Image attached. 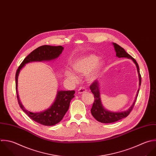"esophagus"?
Wrapping results in <instances>:
<instances>
[{
  "instance_id": "esophagus-1",
  "label": "esophagus",
  "mask_w": 156,
  "mask_h": 156,
  "mask_svg": "<svg viewBox=\"0 0 156 156\" xmlns=\"http://www.w3.org/2000/svg\"><path fill=\"white\" fill-rule=\"evenodd\" d=\"M86 91V89L84 87H80L78 89V93L79 94H83Z\"/></svg>"
}]
</instances>
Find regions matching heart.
<instances>
[{
	"label": "heart",
	"mask_w": 156,
	"mask_h": 156,
	"mask_svg": "<svg viewBox=\"0 0 156 156\" xmlns=\"http://www.w3.org/2000/svg\"><path fill=\"white\" fill-rule=\"evenodd\" d=\"M99 58L95 55H90L78 59L74 62L72 66L73 70L80 74L86 75L89 73L94 67V70L89 75V80H94L98 75L101 66V63H98ZM66 78L73 83H76L78 79L76 75L70 70H66L65 72Z\"/></svg>",
	"instance_id": "heart-1"
}]
</instances>
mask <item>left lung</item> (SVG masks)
Returning <instances> with one entry per match:
<instances>
[{
    "instance_id": "left-lung-1",
    "label": "left lung",
    "mask_w": 156,
    "mask_h": 156,
    "mask_svg": "<svg viewBox=\"0 0 156 156\" xmlns=\"http://www.w3.org/2000/svg\"><path fill=\"white\" fill-rule=\"evenodd\" d=\"M113 45H114V48L116 51V55L119 58H128L131 59L134 63L136 64L137 71L139 73V85H141V75L140 73L139 70V65L136 61L134 58H133L130 55H129L126 51L123 48L120 47L119 45H118L116 43H113ZM99 84L97 80H95L93 83L90 86V89L91 90L92 93L94 95V102L93 103L92 109H91V114L93 115V117L98 122L103 123H114L115 122H117L121 119H123L125 117H126L128 115H129L132 110L133 109V108L135 105V102L136 101L137 97L139 94V92L140 90H138V93L137 94V97L136 98V100L133 105L131 106V107L127 111L122 112H112L110 111H108L106 110L102 106L100 97V92H99Z\"/></svg>"
}]
</instances>
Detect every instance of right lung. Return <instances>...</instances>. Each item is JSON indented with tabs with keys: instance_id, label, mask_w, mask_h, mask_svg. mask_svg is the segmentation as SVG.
<instances>
[{
	"instance_id": "1",
	"label": "right lung",
	"mask_w": 156,
	"mask_h": 156,
	"mask_svg": "<svg viewBox=\"0 0 156 156\" xmlns=\"http://www.w3.org/2000/svg\"><path fill=\"white\" fill-rule=\"evenodd\" d=\"M63 47L44 45L31 51L22 62L16 73V90L19 106L22 111L33 120L44 126H53L61 121L67 112L71 100L75 97V90L58 91L55 102L44 112L33 113L26 110L20 101L17 94V78L20 69L25 64L33 61H50L58 58L62 53Z\"/></svg>"
}]
</instances>
